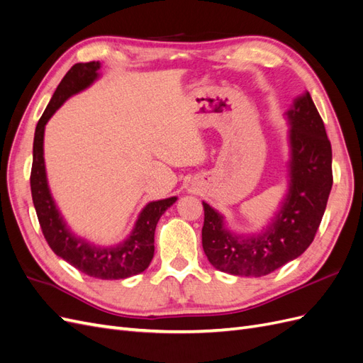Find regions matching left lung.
I'll list each match as a JSON object with an SVG mask.
<instances>
[{
    "mask_svg": "<svg viewBox=\"0 0 363 363\" xmlns=\"http://www.w3.org/2000/svg\"><path fill=\"white\" fill-rule=\"evenodd\" d=\"M289 123V186L279 212L256 235L232 233L224 216L203 201V250L208 262L233 276L260 277L307 250L321 224L332 191V145L309 92L296 96Z\"/></svg>",
    "mask_w": 363,
    "mask_h": 363,
    "instance_id": "left-lung-1",
    "label": "left lung"
}]
</instances>
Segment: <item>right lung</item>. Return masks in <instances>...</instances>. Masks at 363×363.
<instances>
[{"instance_id":"1","label":"right lung","mask_w":363,"mask_h":363,"mask_svg":"<svg viewBox=\"0 0 363 363\" xmlns=\"http://www.w3.org/2000/svg\"><path fill=\"white\" fill-rule=\"evenodd\" d=\"M100 62L75 63L57 86L45 112L40 116L33 142L30 175L31 196L42 233L59 257L87 276L101 280H121L144 272L155 256V232L160 216L177 196L148 203L139 213L131 233L115 245H95L71 232L54 203L43 159V133L50 118L69 96L84 91L100 77Z\"/></svg>"}]
</instances>
